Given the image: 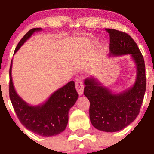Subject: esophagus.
<instances>
[{"label": "esophagus", "mask_w": 154, "mask_h": 154, "mask_svg": "<svg viewBox=\"0 0 154 154\" xmlns=\"http://www.w3.org/2000/svg\"><path fill=\"white\" fill-rule=\"evenodd\" d=\"M75 88L77 89L79 94H82L83 93V81L81 79H77L75 81Z\"/></svg>", "instance_id": "1"}]
</instances>
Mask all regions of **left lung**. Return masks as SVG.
<instances>
[{"label":"left lung","instance_id":"1","mask_svg":"<svg viewBox=\"0 0 154 154\" xmlns=\"http://www.w3.org/2000/svg\"><path fill=\"white\" fill-rule=\"evenodd\" d=\"M110 36V51L114 55L131 54L137 67V80L132 88L113 94L96 79L85 80L84 95L90 102L89 116L97 129L115 132L131 123L140 114L146 90L144 57L130 35L114 29H106Z\"/></svg>","mask_w":154,"mask_h":154}]
</instances>
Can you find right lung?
Returning <instances> with one entry per match:
<instances>
[{"instance_id":"add662e5","label":"right lung","mask_w":154,"mask_h":154,"mask_svg":"<svg viewBox=\"0 0 154 154\" xmlns=\"http://www.w3.org/2000/svg\"><path fill=\"white\" fill-rule=\"evenodd\" d=\"M41 28L32 29L23 37L14 50L20 48L35 32ZM12 63L9 69V98L17 118L28 130L43 137H51L66 129L69 120V111L78 98L74 82L70 81L51 94L44 104L30 106L17 95L12 80Z\"/></svg>"}]
</instances>
